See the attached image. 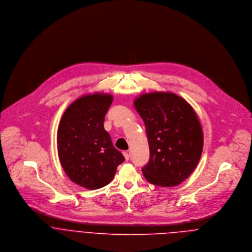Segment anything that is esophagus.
Instances as JSON below:
<instances>
[{
    "instance_id": "obj_1",
    "label": "esophagus",
    "mask_w": 252,
    "mask_h": 252,
    "mask_svg": "<svg viewBox=\"0 0 252 252\" xmlns=\"http://www.w3.org/2000/svg\"><path fill=\"white\" fill-rule=\"evenodd\" d=\"M123 155H124V157H125V160L128 161V160H129V157H130L129 153H128L127 151H124V152H123Z\"/></svg>"
}]
</instances>
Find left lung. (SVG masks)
Instances as JSON below:
<instances>
[{
	"label": "left lung",
	"mask_w": 252,
	"mask_h": 252,
	"mask_svg": "<svg viewBox=\"0 0 252 252\" xmlns=\"http://www.w3.org/2000/svg\"><path fill=\"white\" fill-rule=\"evenodd\" d=\"M144 120L150 157L143 170L148 182L177 186L197 167L203 151V130L193 108L171 92L141 95L134 102Z\"/></svg>",
	"instance_id": "8db88e82"
}]
</instances>
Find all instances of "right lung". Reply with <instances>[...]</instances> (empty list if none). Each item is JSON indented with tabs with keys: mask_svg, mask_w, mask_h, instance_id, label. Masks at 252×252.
I'll list each match as a JSON object with an SVG mask.
<instances>
[{
	"mask_svg": "<svg viewBox=\"0 0 252 252\" xmlns=\"http://www.w3.org/2000/svg\"><path fill=\"white\" fill-rule=\"evenodd\" d=\"M112 101L104 93L82 96L65 110L58 127L60 163L69 179L86 189L108 185L125 160L104 128Z\"/></svg>",
	"mask_w": 252,
	"mask_h": 252,
	"instance_id": "right-lung-1",
	"label": "right lung"
}]
</instances>
